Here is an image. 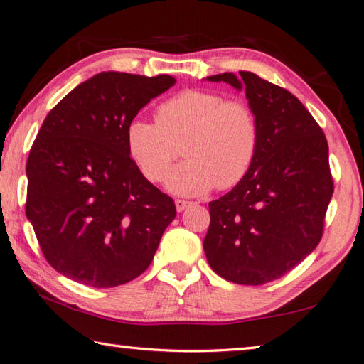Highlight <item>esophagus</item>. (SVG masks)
Listing matches in <instances>:
<instances>
[{
	"label": "esophagus",
	"instance_id": "34e87169",
	"mask_svg": "<svg viewBox=\"0 0 364 364\" xmlns=\"http://www.w3.org/2000/svg\"><path fill=\"white\" fill-rule=\"evenodd\" d=\"M175 205H176V210H178V212H183L184 208H188L189 205H193V202L183 200V199H176V200H175Z\"/></svg>",
	"mask_w": 364,
	"mask_h": 364
}]
</instances>
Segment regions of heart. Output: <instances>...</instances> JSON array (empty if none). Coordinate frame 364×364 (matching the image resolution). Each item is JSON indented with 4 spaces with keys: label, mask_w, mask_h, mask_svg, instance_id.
Masks as SVG:
<instances>
[{
    "label": "heart",
    "mask_w": 364,
    "mask_h": 364,
    "mask_svg": "<svg viewBox=\"0 0 364 364\" xmlns=\"http://www.w3.org/2000/svg\"><path fill=\"white\" fill-rule=\"evenodd\" d=\"M127 147L141 173L162 183L171 164L186 157L167 178L180 196L230 189L241 183L260 147V120L249 102L226 100L207 90H186L162 102L156 123L134 119L127 127Z\"/></svg>",
    "instance_id": "obj_1"
}]
</instances>
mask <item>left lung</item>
I'll return each instance as SVG.
<instances>
[{"mask_svg": "<svg viewBox=\"0 0 364 364\" xmlns=\"http://www.w3.org/2000/svg\"><path fill=\"white\" fill-rule=\"evenodd\" d=\"M245 90L260 147L244 180L208 204L204 250L226 281L262 286L289 273L321 241L334 193L321 127L287 90L252 72L207 77Z\"/></svg>", "mask_w": 364, "mask_h": 364, "instance_id": "1", "label": "left lung"}]
</instances>
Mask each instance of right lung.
I'll use <instances>...</instances> for the list:
<instances>
[{"label": "right lung", "mask_w": 364, "mask_h": 364, "mask_svg": "<svg viewBox=\"0 0 364 364\" xmlns=\"http://www.w3.org/2000/svg\"><path fill=\"white\" fill-rule=\"evenodd\" d=\"M175 83L170 75L101 72L46 115L27 160L26 213L60 274L115 287L151 264L176 208L133 162L125 133Z\"/></svg>", "instance_id": "1"}]
</instances>
